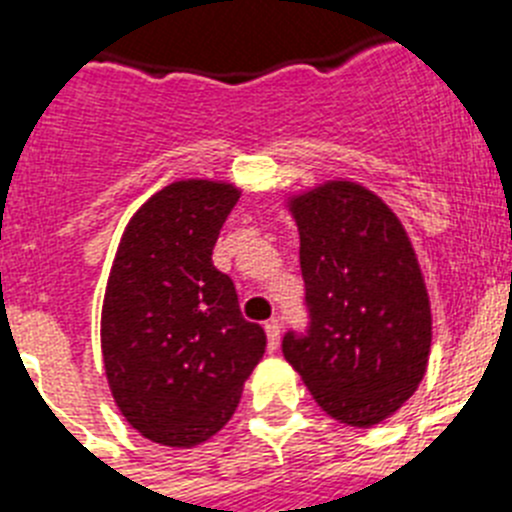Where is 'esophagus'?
Returning a JSON list of instances; mask_svg holds the SVG:
<instances>
[{
    "instance_id": "34e87169",
    "label": "esophagus",
    "mask_w": 512,
    "mask_h": 512,
    "mask_svg": "<svg viewBox=\"0 0 512 512\" xmlns=\"http://www.w3.org/2000/svg\"><path fill=\"white\" fill-rule=\"evenodd\" d=\"M264 330H266V338H269V351H277L279 336H282V323H279L277 318H271L266 320Z\"/></svg>"
}]
</instances>
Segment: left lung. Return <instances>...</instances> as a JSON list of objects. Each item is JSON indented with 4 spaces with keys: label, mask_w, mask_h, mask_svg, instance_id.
<instances>
[{
    "label": "left lung",
    "mask_w": 512,
    "mask_h": 512,
    "mask_svg": "<svg viewBox=\"0 0 512 512\" xmlns=\"http://www.w3.org/2000/svg\"><path fill=\"white\" fill-rule=\"evenodd\" d=\"M289 210L310 323L284 333V359L330 418L382 423L413 395L431 351V305L408 233L354 182L310 189Z\"/></svg>",
    "instance_id": "left-lung-1"
}]
</instances>
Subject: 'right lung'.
Wrapping results in <instances>:
<instances>
[{
    "label": "right lung",
    "instance_id": "obj_1",
    "mask_svg": "<svg viewBox=\"0 0 512 512\" xmlns=\"http://www.w3.org/2000/svg\"><path fill=\"white\" fill-rule=\"evenodd\" d=\"M241 192L187 179L156 192L128 223L102 305V356L117 408L135 431L189 449L238 408L266 351L212 248Z\"/></svg>",
    "mask_w": 512,
    "mask_h": 512
}]
</instances>
